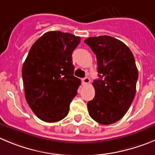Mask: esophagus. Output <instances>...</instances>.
Here are the masks:
<instances>
[{
    "instance_id": "1",
    "label": "esophagus",
    "mask_w": 155,
    "mask_h": 155,
    "mask_svg": "<svg viewBox=\"0 0 155 155\" xmlns=\"http://www.w3.org/2000/svg\"><path fill=\"white\" fill-rule=\"evenodd\" d=\"M89 82H90V79H89V78L87 77V76L82 79V83H83L84 85L89 84Z\"/></svg>"
}]
</instances>
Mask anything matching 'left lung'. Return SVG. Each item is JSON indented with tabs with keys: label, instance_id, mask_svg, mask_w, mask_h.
Segmentation results:
<instances>
[{
	"label": "left lung",
	"instance_id": "obj_1",
	"mask_svg": "<svg viewBox=\"0 0 155 155\" xmlns=\"http://www.w3.org/2000/svg\"><path fill=\"white\" fill-rule=\"evenodd\" d=\"M84 43L96 56L99 77L92 82L95 95L87 103L89 114L98 123L113 124L126 114L135 95L138 72L134 56L123 42L109 36Z\"/></svg>",
	"mask_w": 155,
	"mask_h": 155
}]
</instances>
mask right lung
I'll list each match as a JSON object with an SVG mask.
<instances>
[{
  "mask_svg": "<svg viewBox=\"0 0 155 155\" xmlns=\"http://www.w3.org/2000/svg\"><path fill=\"white\" fill-rule=\"evenodd\" d=\"M80 37L61 31H50L30 48L22 68L25 97L42 121L56 122L69 113L81 80L73 76L72 53Z\"/></svg>",
  "mask_w": 155,
  "mask_h": 155,
  "instance_id": "add662e5",
  "label": "right lung"
}]
</instances>
